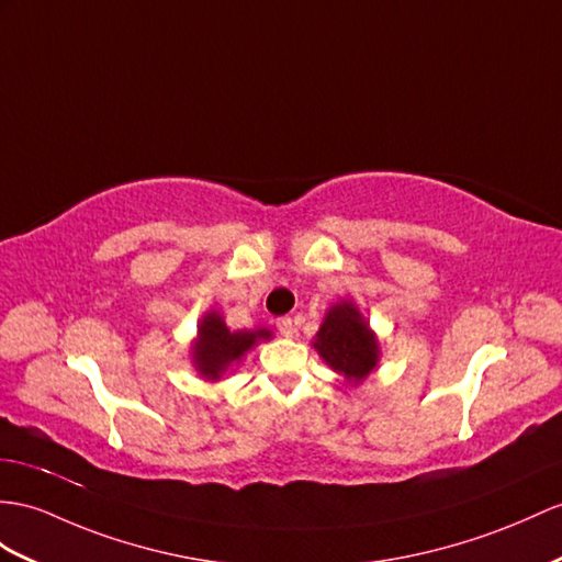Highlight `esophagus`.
<instances>
[{"label": "esophagus", "mask_w": 562, "mask_h": 562, "mask_svg": "<svg viewBox=\"0 0 562 562\" xmlns=\"http://www.w3.org/2000/svg\"><path fill=\"white\" fill-rule=\"evenodd\" d=\"M277 328H279L281 336L293 338V334H295V322H293L291 317H281V319H277Z\"/></svg>", "instance_id": "esophagus-1"}]
</instances>
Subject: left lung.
<instances>
[{
  "label": "left lung",
  "mask_w": 562,
  "mask_h": 562,
  "mask_svg": "<svg viewBox=\"0 0 562 562\" xmlns=\"http://www.w3.org/2000/svg\"><path fill=\"white\" fill-rule=\"evenodd\" d=\"M312 348L350 386H360L381 360L379 336L364 319L360 307L348 297L326 310Z\"/></svg>",
  "instance_id": "obj_1"
}]
</instances>
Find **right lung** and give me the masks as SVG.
<instances>
[{"instance_id":"obj_1","label":"right lung","mask_w":562,"mask_h":562,"mask_svg":"<svg viewBox=\"0 0 562 562\" xmlns=\"http://www.w3.org/2000/svg\"><path fill=\"white\" fill-rule=\"evenodd\" d=\"M271 331L265 326L238 328L231 331L222 312L207 310L198 324V336L190 346V362L204 381H222L234 367L243 362L259 340H271Z\"/></svg>"}]
</instances>
